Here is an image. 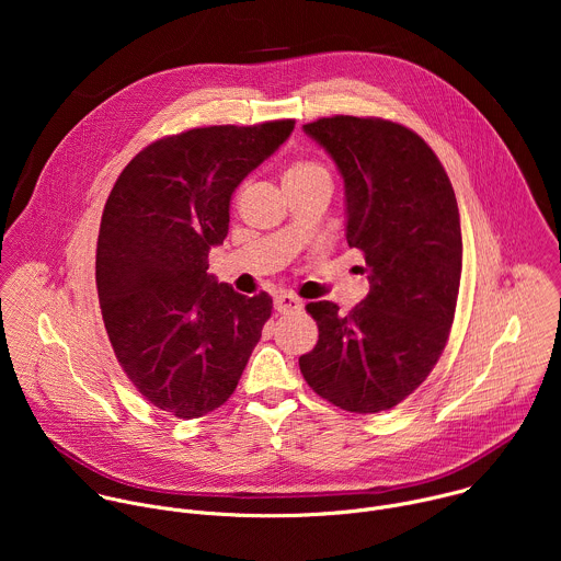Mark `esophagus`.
Returning <instances> with one entry per match:
<instances>
[{"mask_svg": "<svg viewBox=\"0 0 561 561\" xmlns=\"http://www.w3.org/2000/svg\"><path fill=\"white\" fill-rule=\"evenodd\" d=\"M301 299L299 297H295L293 293H279V295H275V310L277 312H297V310H301Z\"/></svg>", "mask_w": 561, "mask_h": 561, "instance_id": "34e87169", "label": "esophagus"}]
</instances>
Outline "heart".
<instances>
[{"label":"heart","mask_w":561,"mask_h":561,"mask_svg":"<svg viewBox=\"0 0 561 561\" xmlns=\"http://www.w3.org/2000/svg\"><path fill=\"white\" fill-rule=\"evenodd\" d=\"M308 180H329V171L322 164L308 162V159H299V162H293L284 173V184L308 182Z\"/></svg>","instance_id":"1"}]
</instances>
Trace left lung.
I'll use <instances>...</instances> for the list:
<instances>
[{
	"instance_id": "left-lung-1",
	"label": "left lung",
	"mask_w": 561,
	"mask_h": 561,
	"mask_svg": "<svg viewBox=\"0 0 561 561\" xmlns=\"http://www.w3.org/2000/svg\"><path fill=\"white\" fill-rule=\"evenodd\" d=\"M304 133L344 180L346 242L364 253L370 293L351 314L333 301L306 306L319 340L299 368L344 411H388L428 377L450 333L461 277L455 191L431 146L402 124L337 115Z\"/></svg>"
}]
</instances>
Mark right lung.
<instances>
[{
  "label": "right lung",
  "mask_w": 561,
  "mask_h": 561,
  "mask_svg": "<svg viewBox=\"0 0 561 561\" xmlns=\"http://www.w3.org/2000/svg\"><path fill=\"white\" fill-rule=\"evenodd\" d=\"M293 119L208 126L164 137L130 159L104 206L98 295L128 379L159 411L195 420L237 388L273 310L208 271L230 197L293 133Z\"/></svg>",
  "instance_id": "add662e5"
}]
</instances>
